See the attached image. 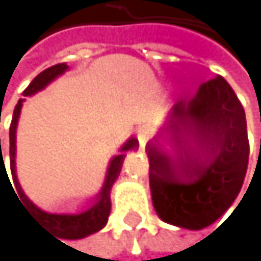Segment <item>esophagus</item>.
<instances>
[{
    "label": "esophagus",
    "instance_id": "esophagus-1",
    "mask_svg": "<svg viewBox=\"0 0 261 261\" xmlns=\"http://www.w3.org/2000/svg\"><path fill=\"white\" fill-rule=\"evenodd\" d=\"M149 137H151V132L148 127H142L140 130H138V142H140L142 146L146 145V142L149 140Z\"/></svg>",
    "mask_w": 261,
    "mask_h": 261
}]
</instances>
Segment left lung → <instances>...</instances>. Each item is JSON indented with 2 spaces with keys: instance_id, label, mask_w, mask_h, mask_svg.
<instances>
[{
  "instance_id": "8db88e82",
  "label": "left lung",
  "mask_w": 261,
  "mask_h": 261,
  "mask_svg": "<svg viewBox=\"0 0 261 261\" xmlns=\"http://www.w3.org/2000/svg\"><path fill=\"white\" fill-rule=\"evenodd\" d=\"M165 130L178 162L154 142L148 145L154 210L167 224L201 230L231 206L243 187L249 162L244 109L227 80L216 77L194 97L176 102Z\"/></svg>"
}]
</instances>
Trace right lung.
Segmentation results:
<instances>
[{
    "instance_id": "add662e5",
    "label": "right lung",
    "mask_w": 261,
    "mask_h": 261,
    "mask_svg": "<svg viewBox=\"0 0 261 261\" xmlns=\"http://www.w3.org/2000/svg\"><path fill=\"white\" fill-rule=\"evenodd\" d=\"M66 69H67V66L64 63H60V64H55V66L42 70L28 85V88L25 89V91H23V96H31V94L40 91V89L45 88L51 80H55L58 75H61ZM21 102H23V99H20L18 103L15 105L14 115H12V123H11V127H9V145H11L9 154H11L12 179H14V184H15L17 194H18L21 203L25 205L23 208H25L36 219V221H39L42 225L48 227L55 233H58L60 238H64V240H80V238H85V236H88V234L99 231L100 228L105 227V224H107V221H109L110 210H112L110 189H112L115 179L119 175L121 165H123V161H124V154H118V156H115L112 159L102 191L99 192V195L94 200V205L89 210H86V211H83L80 214H48V213L40 211L36 205H33V203L28 200V197L23 194L21 187H20V184L17 181V175H15V129H17V123H18L20 110H21ZM137 146H138V142L135 140V138H130V140L123 146V149H121V151L134 149ZM1 170H3V173L7 176V172H4V170H6L4 164H3ZM7 178H9V176H7ZM12 191H14V187H12ZM14 194H15V191H14Z\"/></svg>"
}]
</instances>
